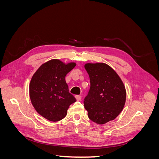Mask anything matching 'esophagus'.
Wrapping results in <instances>:
<instances>
[{
	"label": "esophagus",
	"mask_w": 159,
	"mask_h": 159,
	"mask_svg": "<svg viewBox=\"0 0 159 159\" xmlns=\"http://www.w3.org/2000/svg\"><path fill=\"white\" fill-rule=\"evenodd\" d=\"M75 99H76V100L77 101H80L81 100V97L80 95H75Z\"/></svg>",
	"instance_id": "1"
}]
</instances>
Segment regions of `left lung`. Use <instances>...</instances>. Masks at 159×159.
<instances>
[{
  "label": "left lung",
  "instance_id": "8db88e82",
  "mask_svg": "<svg viewBox=\"0 0 159 159\" xmlns=\"http://www.w3.org/2000/svg\"><path fill=\"white\" fill-rule=\"evenodd\" d=\"M90 89L84 103L91 121L105 124L116 118L123 109L126 91L123 81L109 66L104 63L86 64Z\"/></svg>",
  "mask_w": 159,
  "mask_h": 159
}]
</instances>
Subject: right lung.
<instances>
[{
  "mask_svg": "<svg viewBox=\"0 0 159 159\" xmlns=\"http://www.w3.org/2000/svg\"><path fill=\"white\" fill-rule=\"evenodd\" d=\"M75 65L51 60L43 64L32 76L29 86L32 104L38 113L49 121H58L64 118L70 105L76 102L65 80Z\"/></svg>",
  "mask_w": 159,
  "mask_h": 159,
  "instance_id": "obj_1",
  "label": "right lung"
}]
</instances>
